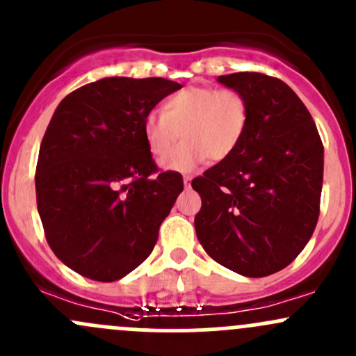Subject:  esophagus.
Instances as JSON below:
<instances>
[{"instance_id":"esophagus-1","label":"esophagus","mask_w":356,"mask_h":356,"mask_svg":"<svg viewBox=\"0 0 356 356\" xmlns=\"http://www.w3.org/2000/svg\"><path fill=\"white\" fill-rule=\"evenodd\" d=\"M191 181H193L191 175H184V188H189V186H191Z\"/></svg>"}]
</instances>
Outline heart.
<instances>
[{
  "label": "heart",
  "instance_id": "obj_1",
  "mask_svg": "<svg viewBox=\"0 0 356 356\" xmlns=\"http://www.w3.org/2000/svg\"><path fill=\"white\" fill-rule=\"evenodd\" d=\"M248 117L246 98L236 89L193 86L170 96L163 113L149 111L143 134L149 153L161 160L182 130L186 141L161 165L172 172H191L207 158L220 161L231 156L245 138Z\"/></svg>",
  "mask_w": 356,
  "mask_h": 356
}]
</instances>
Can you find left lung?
<instances>
[{
	"instance_id": "8db88e82",
	"label": "left lung",
	"mask_w": 356,
	"mask_h": 356,
	"mask_svg": "<svg viewBox=\"0 0 356 356\" xmlns=\"http://www.w3.org/2000/svg\"><path fill=\"white\" fill-rule=\"evenodd\" d=\"M248 102L245 138L234 153L193 179L201 196L196 236L224 267L265 277L288 267L321 213L324 146L310 111L277 77L220 75Z\"/></svg>"
}]
</instances>
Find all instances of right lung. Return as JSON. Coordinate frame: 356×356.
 I'll return each mask as SVG.
<instances>
[{
  "label": "right lung",
  "instance_id": "right-lung-1",
  "mask_svg": "<svg viewBox=\"0 0 356 356\" xmlns=\"http://www.w3.org/2000/svg\"><path fill=\"white\" fill-rule=\"evenodd\" d=\"M179 82L105 77L65 96L39 148L35 200L53 253L77 274L113 282L141 265L184 189L161 172L143 124Z\"/></svg>",
  "mask_w": 356,
  "mask_h": 356
}]
</instances>
